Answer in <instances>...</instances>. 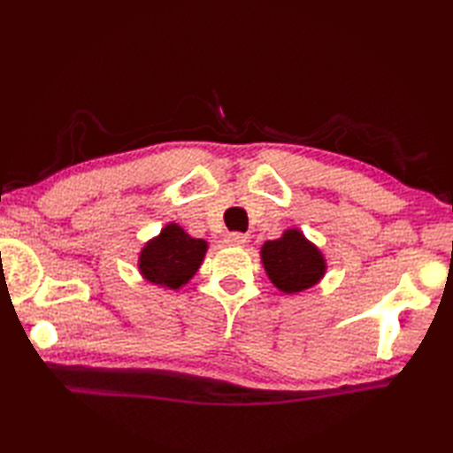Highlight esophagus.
Listing matches in <instances>:
<instances>
[{"label":"esophagus","mask_w":453,"mask_h":453,"mask_svg":"<svg viewBox=\"0 0 453 453\" xmlns=\"http://www.w3.org/2000/svg\"><path fill=\"white\" fill-rule=\"evenodd\" d=\"M247 235L245 234H242V232H234V234H229L227 237H226V243L227 245H235V247H242V245H245L247 243Z\"/></svg>","instance_id":"34e87169"}]
</instances>
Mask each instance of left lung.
<instances>
[{
  "label": "left lung",
  "instance_id": "1",
  "mask_svg": "<svg viewBox=\"0 0 453 453\" xmlns=\"http://www.w3.org/2000/svg\"><path fill=\"white\" fill-rule=\"evenodd\" d=\"M261 253L268 278L286 294L311 288L325 273L321 253L297 229H288L280 239L266 242Z\"/></svg>",
  "mask_w": 453,
  "mask_h": 453
}]
</instances>
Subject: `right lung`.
<instances>
[{
    "mask_svg": "<svg viewBox=\"0 0 453 453\" xmlns=\"http://www.w3.org/2000/svg\"><path fill=\"white\" fill-rule=\"evenodd\" d=\"M206 242L192 239L177 224H169L140 255V271L153 284L177 290L187 284L204 258Z\"/></svg>",
    "mask_w": 453,
    "mask_h": 453,
    "instance_id": "right-lung-1",
    "label": "right lung"
}]
</instances>
